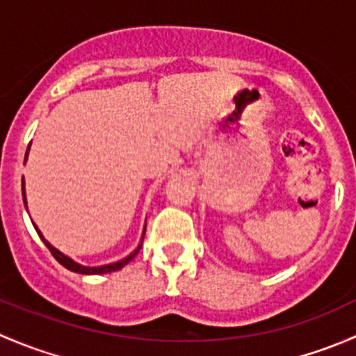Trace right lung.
<instances>
[{
  "label": "right lung",
  "instance_id": "add662e5",
  "mask_svg": "<svg viewBox=\"0 0 356 356\" xmlns=\"http://www.w3.org/2000/svg\"><path fill=\"white\" fill-rule=\"evenodd\" d=\"M24 184V182H22ZM22 195H24V203H25V191L22 189ZM35 227V225H34ZM35 231H38V234L41 236V239H42V243H44L46 245V248H48L49 251H51V254L53 257L56 258V261H58V264H62L63 267L65 268H68V270H72V272H77V274H86V275H96V274H106V272H115V270H120L122 267H124V265H127L129 261L132 260V258L136 257V254H138V251L141 250V245L138 246V250L136 251H132L131 254H129L127 258H124V260H120V261H115V264H110V265H103V267H82V265H79V264H75L74 260H70V258L68 257H65V254L63 253H60L58 250H56V248H53L51 245H49L48 241H46L44 238H42V234L41 232H39V229L35 227Z\"/></svg>",
  "mask_w": 356,
  "mask_h": 356
}]
</instances>
